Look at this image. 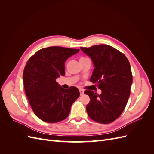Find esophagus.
Listing matches in <instances>:
<instances>
[{
  "mask_svg": "<svg viewBox=\"0 0 154 154\" xmlns=\"http://www.w3.org/2000/svg\"><path fill=\"white\" fill-rule=\"evenodd\" d=\"M79 91H80V95H82V94H83V93H84V91H83L82 88H80V89H79Z\"/></svg>",
  "mask_w": 154,
  "mask_h": 154,
  "instance_id": "1",
  "label": "esophagus"
}]
</instances>
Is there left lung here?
Wrapping results in <instances>:
<instances>
[{
	"mask_svg": "<svg viewBox=\"0 0 154 154\" xmlns=\"http://www.w3.org/2000/svg\"><path fill=\"white\" fill-rule=\"evenodd\" d=\"M94 65L90 81L101 93L85 91L90 97L86 106L88 116L95 122L107 124L122 114L127 103L132 84L131 67L127 58L110 45L100 44L80 48Z\"/></svg>",
	"mask_w": 154,
	"mask_h": 154,
	"instance_id": "8db88e82",
	"label": "left lung"
}]
</instances>
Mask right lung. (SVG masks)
Masks as SVG:
<instances>
[{
    "label": "right lung",
    "mask_w": 154,
    "mask_h": 154,
    "mask_svg": "<svg viewBox=\"0 0 154 154\" xmlns=\"http://www.w3.org/2000/svg\"><path fill=\"white\" fill-rule=\"evenodd\" d=\"M80 50L49 47L37 51L27 61L23 72L26 96L35 115L47 123H57L69 116L80 96L78 88L65 89L56 82L65 75V62Z\"/></svg>",
    "instance_id": "right-lung-1"
}]
</instances>
